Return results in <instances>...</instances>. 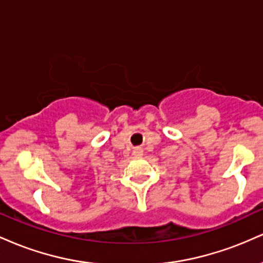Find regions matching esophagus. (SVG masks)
Here are the masks:
<instances>
[{
  "instance_id": "34e87169",
  "label": "esophagus",
  "mask_w": 263,
  "mask_h": 263,
  "mask_svg": "<svg viewBox=\"0 0 263 263\" xmlns=\"http://www.w3.org/2000/svg\"><path fill=\"white\" fill-rule=\"evenodd\" d=\"M142 155H143V151H142V148H135L134 149V156L135 157H141Z\"/></svg>"
}]
</instances>
